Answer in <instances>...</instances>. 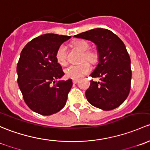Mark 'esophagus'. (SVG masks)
I'll return each instance as SVG.
<instances>
[{"instance_id":"1","label":"esophagus","mask_w":150,"mask_h":150,"mask_svg":"<svg viewBox=\"0 0 150 150\" xmlns=\"http://www.w3.org/2000/svg\"><path fill=\"white\" fill-rule=\"evenodd\" d=\"M78 81H79L78 79H73V83H74V84H76V83L78 82Z\"/></svg>"}]
</instances>
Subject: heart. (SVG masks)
<instances>
[{"mask_svg":"<svg viewBox=\"0 0 150 150\" xmlns=\"http://www.w3.org/2000/svg\"><path fill=\"white\" fill-rule=\"evenodd\" d=\"M72 45L76 50L82 52L81 57V61H83L78 65H70L66 68L64 70V74L67 78L78 79L86 74L90 71V66L88 62L91 64H96L98 62L99 55L95 50H89V45L87 42L82 40H78L73 42ZM66 47L64 45H61L58 48L55 54L57 62L61 66H65L67 63L66 58ZM84 60L88 61V62Z\"/></svg>","mask_w":150,"mask_h":150,"instance_id":"heart-1","label":"heart"}]
</instances>
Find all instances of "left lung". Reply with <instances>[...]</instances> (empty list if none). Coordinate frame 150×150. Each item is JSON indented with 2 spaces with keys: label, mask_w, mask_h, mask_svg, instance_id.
<instances>
[{
  "label": "left lung",
  "mask_w": 150,
  "mask_h": 150,
  "mask_svg": "<svg viewBox=\"0 0 150 150\" xmlns=\"http://www.w3.org/2000/svg\"><path fill=\"white\" fill-rule=\"evenodd\" d=\"M97 45L99 63L90 74L100 81H90L85 92L88 102L95 107L110 110L126 100L131 89V59L124 43L111 31L97 28L74 35Z\"/></svg>",
  "instance_id": "left-lung-1"
}]
</instances>
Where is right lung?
Returning <instances> with one entry per match:
<instances>
[{
	"instance_id": "add662e5",
	"label": "right lung",
	"mask_w": 150,
	"mask_h": 150,
	"mask_svg": "<svg viewBox=\"0 0 150 150\" xmlns=\"http://www.w3.org/2000/svg\"><path fill=\"white\" fill-rule=\"evenodd\" d=\"M70 38L45 34L29 42L21 52L16 67L17 81L24 102L34 112L52 115L66 105L73 83L71 79L55 81L64 75L55 54Z\"/></svg>"
}]
</instances>
